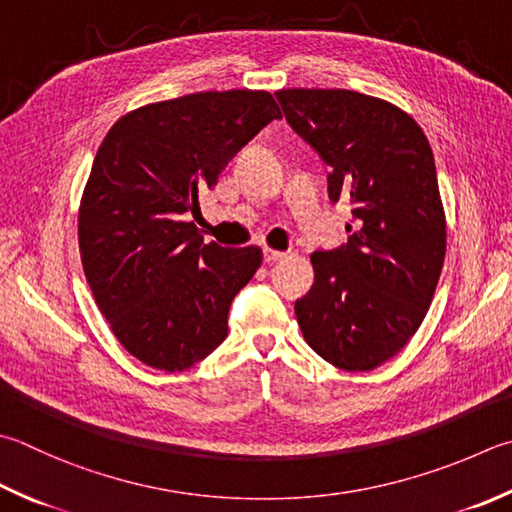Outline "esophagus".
<instances>
[{
    "instance_id": "obj_1",
    "label": "esophagus",
    "mask_w": 512,
    "mask_h": 512,
    "mask_svg": "<svg viewBox=\"0 0 512 512\" xmlns=\"http://www.w3.org/2000/svg\"><path fill=\"white\" fill-rule=\"evenodd\" d=\"M263 256L267 263H276V260H283L287 254L285 252H278V249H272V247H265L263 249Z\"/></svg>"
}]
</instances>
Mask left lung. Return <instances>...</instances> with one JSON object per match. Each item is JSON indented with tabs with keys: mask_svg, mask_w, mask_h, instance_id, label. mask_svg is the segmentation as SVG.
Masks as SVG:
<instances>
[{
	"mask_svg": "<svg viewBox=\"0 0 512 512\" xmlns=\"http://www.w3.org/2000/svg\"><path fill=\"white\" fill-rule=\"evenodd\" d=\"M298 136L332 169L330 198L356 229L314 252V285L294 310L303 339L334 368L368 372L419 330L446 258V211L426 133L392 102L345 89L276 91Z\"/></svg>",
	"mask_w": 512,
	"mask_h": 512,
	"instance_id": "obj_1",
	"label": "left lung"
}]
</instances>
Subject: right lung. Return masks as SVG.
Listing matches in <instances>:
<instances>
[{"label":"right lung","instance_id":"obj_1","mask_svg":"<svg viewBox=\"0 0 512 512\" xmlns=\"http://www.w3.org/2000/svg\"><path fill=\"white\" fill-rule=\"evenodd\" d=\"M278 118L267 91H205L140 106L104 136L77 214L82 267L115 339L149 368L182 372L225 341L263 252L202 243L189 216Z\"/></svg>","mask_w":512,"mask_h":512}]
</instances>
